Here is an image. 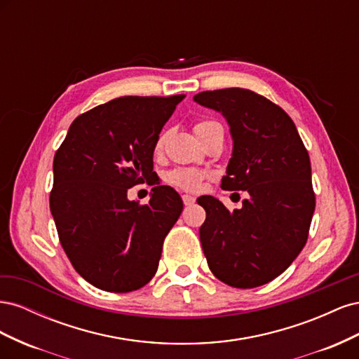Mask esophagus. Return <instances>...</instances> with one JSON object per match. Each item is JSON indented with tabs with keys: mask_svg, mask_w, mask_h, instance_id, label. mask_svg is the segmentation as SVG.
<instances>
[{
	"mask_svg": "<svg viewBox=\"0 0 359 359\" xmlns=\"http://www.w3.org/2000/svg\"><path fill=\"white\" fill-rule=\"evenodd\" d=\"M182 202H184V205H186V206L193 205L194 203V198L190 196V194H182Z\"/></svg>",
	"mask_w": 359,
	"mask_h": 359,
	"instance_id": "obj_1",
	"label": "esophagus"
}]
</instances>
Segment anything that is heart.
Segmentation results:
<instances>
[{"label":"heart","mask_w":359,"mask_h":359,"mask_svg":"<svg viewBox=\"0 0 359 359\" xmlns=\"http://www.w3.org/2000/svg\"><path fill=\"white\" fill-rule=\"evenodd\" d=\"M222 127L219 123L215 121H201L194 127V133L198 135V137L201 139L205 133L211 132L214 128H219ZM163 145V137H160L157 140V145L156 149H160ZM206 177V173L201 169H193V168H177L170 172L166 173V181L173 184V186H177L180 189L184 190H189V191H194L198 190L202 180Z\"/></svg>","instance_id":"b5f03b06"}]
</instances>
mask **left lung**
Here are the masks:
<instances>
[{
	"label": "left lung",
	"instance_id": "left-lung-1",
	"mask_svg": "<svg viewBox=\"0 0 359 359\" xmlns=\"http://www.w3.org/2000/svg\"><path fill=\"white\" fill-rule=\"evenodd\" d=\"M193 100L220 112L229 126L233 147L222 189L248 193L233 211L212 196L198 198L206 211L199 229L206 262L232 287L262 286L307 243L316 205L309 153L290 116L253 91H203Z\"/></svg>",
	"mask_w": 359,
	"mask_h": 359
}]
</instances>
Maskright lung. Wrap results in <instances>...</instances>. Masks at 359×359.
Masks as SVG:
<instances>
[{
    "label": "right lung",
    "mask_w": 359,
    "mask_h": 359,
    "mask_svg": "<svg viewBox=\"0 0 359 359\" xmlns=\"http://www.w3.org/2000/svg\"><path fill=\"white\" fill-rule=\"evenodd\" d=\"M182 99L126 95L97 106L74 119L53 157L49 203L61 245L102 290H137L158 268L182 201L168 186L154 187L147 205L127 191L154 178L158 135Z\"/></svg>",
    "instance_id": "obj_1"
}]
</instances>
